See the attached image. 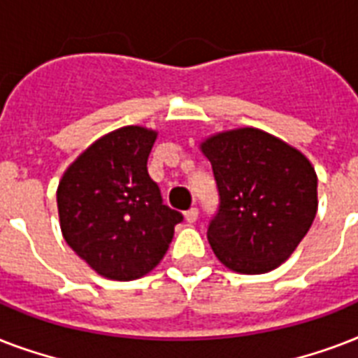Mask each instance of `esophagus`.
Instances as JSON below:
<instances>
[{
  "instance_id": "obj_1",
  "label": "esophagus",
  "mask_w": 358,
  "mask_h": 358,
  "mask_svg": "<svg viewBox=\"0 0 358 358\" xmlns=\"http://www.w3.org/2000/svg\"><path fill=\"white\" fill-rule=\"evenodd\" d=\"M196 219H199V210H196V208H189V210L185 212V221H187V223H195Z\"/></svg>"
}]
</instances>
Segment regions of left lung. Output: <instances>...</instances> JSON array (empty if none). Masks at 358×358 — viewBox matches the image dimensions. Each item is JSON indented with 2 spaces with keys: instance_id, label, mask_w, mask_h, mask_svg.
Listing matches in <instances>:
<instances>
[{
  "instance_id": "obj_1",
  "label": "left lung",
  "mask_w": 358,
  "mask_h": 358,
  "mask_svg": "<svg viewBox=\"0 0 358 358\" xmlns=\"http://www.w3.org/2000/svg\"><path fill=\"white\" fill-rule=\"evenodd\" d=\"M217 184L219 206L208 241L224 266L258 275L278 267L305 238L317 210L310 162L284 141L256 128L202 143Z\"/></svg>"
}]
</instances>
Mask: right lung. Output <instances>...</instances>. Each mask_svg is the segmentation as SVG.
Listing matches in <instances>:
<instances>
[{
    "mask_svg": "<svg viewBox=\"0 0 358 358\" xmlns=\"http://www.w3.org/2000/svg\"><path fill=\"white\" fill-rule=\"evenodd\" d=\"M156 131L126 126L103 135L59 182L64 241L106 278L134 280L159 264L184 215L163 204L146 162Z\"/></svg>",
    "mask_w": 358,
    "mask_h": 358,
    "instance_id": "1",
    "label": "right lung"
}]
</instances>
